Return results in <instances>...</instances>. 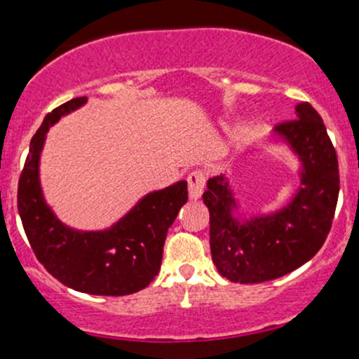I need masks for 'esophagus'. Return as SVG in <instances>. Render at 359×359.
I'll list each match as a JSON object with an SVG mask.
<instances>
[{"label":"esophagus","mask_w":359,"mask_h":359,"mask_svg":"<svg viewBox=\"0 0 359 359\" xmlns=\"http://www.w3.org/2000/svg\"><path fill=\"white\" fill-rule=\"evenodd\" d=\"M204 184H205V177L203 172L194 170L187 175V189H189V197L192 201L199 199L201 194L204 191Z\"/></svg>","instance_id":"esophagus-1"}]
</instances>
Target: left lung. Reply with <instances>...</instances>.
Masks as SVG:
<instances>
[{
    "label": "left lung",
    "mask_w": 359,
    "mask_h": 359,
    "mask_svg": "<svg viewBox=\"0 0 359 359\" xmlns=\"http://www.w3.org/2000/svg\"><path fill=\"white\" fill-rule=\"evenodd\" d=\"M292 121L271 138L299 160L300 185L283 208L266 214L240 212L229 177L209 179V243L216 269L234 283H259L290 273L324 245L339 196L336 150L319 113L300 102Z\"/></svg>",
    "instance_id": "8db88e82"
}]
</instances>
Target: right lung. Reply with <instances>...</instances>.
Segmentation results:
<instances>
[{"instance_id":"1","label":"right lung","mask_w":359,"mask_h":359,"mask_svg":"<svg viewBox=\"0 0 359 359\" xmlns=\"http://www.w3.org/2000/svg\"><path fill=\"white\" fill-rule=\"evenodd\" d=\"M86 102V96L64 102L36 130L18 182V212L35 257L60 283L90 295H130L158 273L168 228L187 203V182L147 194L101 231L64 224L43 197L40 155L50 126Z\"/></svg>"}]
</instances>
